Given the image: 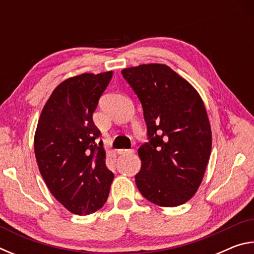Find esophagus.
<instances>
[{"label":"esophagus","instance_id":"esophagus-1","mask_svg":"<svg viewBox=\"0 0 254 254\" xmlns=\"http://www.w3.org/2000/svg\"><path fill=\"white\" fill-rule=\"evenodd\" d=\"M134 152V150L133 149H120L118 150V153L119 154H130Z\"/></svg>","mask_w":254,"mask_h":254}]
</instances>
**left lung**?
I'll return each instance as SVG.
<instances>
[{
  "label": "left lung",
  "mask_w": 254,
  "mask_h": 254,
  "mask_svg": "<svg viewBox=\"0 0 254 254\" xmlns=\"http://www.w3.org/2000/svg\"><path fill=\"white\" fill-rule=\"evenodd\" d=\"M142 105L148 142L137 150L135 184L145 199L175 207L191 198L203 180L212 132L196 89L170 67L149 64L122 70Z\"/></svg>",
  "instance_id": "1"
}]
</instances>
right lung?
I'll use <instances>...</instances> for the list:
<instances>
[{
  "label": "right lung",
  "instance_id": "1",
  "mask_svg": "<svg viewBox=\"0 0 254 254\" xmlns=\"http://www.w3.org/2000/svg\"><path fill=\"white\" fill-rule=\"evenodd\" d=\"M112 76L113 71L83 74L59 84L41 112L34 135L42 178L55 198L77 215L100 209L114 178L93 122Z\"/></svg>",
  "mask_w": 254,
  "mask_h": 254
}]
</instances>
